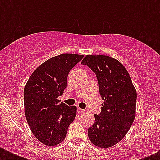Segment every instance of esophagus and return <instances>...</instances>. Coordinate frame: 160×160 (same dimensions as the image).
Returning <instances> with one entry per match:
<instances>
[{"mask_svg":"<svg viewBox=\"0 0 160 160\" xmlns=\"http://www.w3.org/2000/svg\"><path fill=\"white\" fill-rule=\"evenodd\" d=\"M77 111H78V113H80V114H82V113H85V112L86 111V110H85V109H80V108H79V107H78V108H77Z\"/></svg>","mask_w":160,"mask_h":160,"instance_id":"1","label":"esophagus"}]
</instances>
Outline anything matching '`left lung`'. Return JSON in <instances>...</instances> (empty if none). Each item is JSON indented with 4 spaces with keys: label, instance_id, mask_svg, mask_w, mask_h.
Listing matches in <instances>:
<instances>
[{
    "label": "left lung",
    "instance_id": "obj_1",
    "mask_svg": "<svg viewBox=\"0 0 160 160\" xmlns=\"http://www.w3.org/2000/svg\"><path fill=\"white\" fill-rule=\"evenodd\" d=\"M81 64L95 72L104 103L88 129L89 139L100 148H109L121 140L135 118L137 94L129 73L121 63L107 55H86Z\"/></svg>",
    "mask_w": 160,
    "mask_h": 160
}]
</instances>
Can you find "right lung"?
<instances>
[{
	"mask_svg": "<svg viewBox=\"0 0 160 160\" xmlns=\"http://www.w3.org/2000/svg\"><path fill=\"white\" fill-rule=\"evenodd\" d=\"M84 57L62 54L41 64L29 78L24 90L25 114L32 134L47 146L65 139L76 115V107L60 103L71 69Z\"/></svg>",
	"mask_w": 160,
	"mask_h": 160,
	"instance_id": "add662e5",
	"label": "right lung"
}]
</instances>
